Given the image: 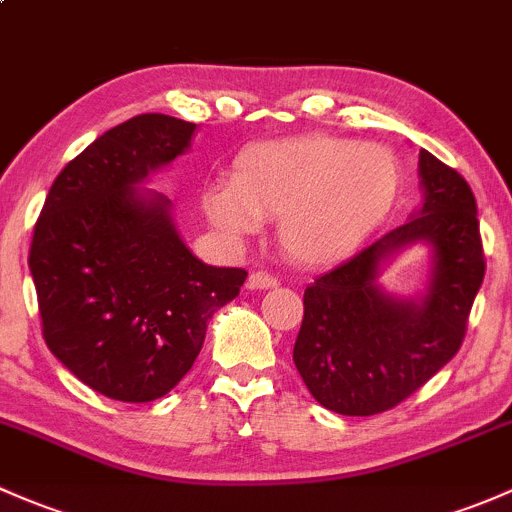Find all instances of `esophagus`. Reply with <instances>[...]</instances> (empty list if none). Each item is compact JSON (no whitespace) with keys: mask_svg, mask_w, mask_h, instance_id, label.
Masks as SVG:
<instances>
[{"mask_svg":"<svg viewBox=\"0 0 512 512\" xmlns=\"http://www.w3.org/2000/svg\"><path fill=\"white\" fill-rule=\"evenodd\" d=\"M277 287V279L267 272H252L247 277V289H274Z\"/></svg>","mask_w":512,"mask_h":512,"instance_id":"esophagus-1","label":"esophagus"}]
</instances>
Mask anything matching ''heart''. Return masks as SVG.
<instances>
[{
    "mask_svg": "<svg viewBox=\"0 0 512 512\" xmlns=\"http://www.w3.org/2000/svg\"><path fill=\"white\" fill-rule=\"evenodd\" d=\"M402 164L383 144L333 134H297L242 149L230 181L201 196L218 233L242 240L279 218V242L294 262L328 267L353 257L395 213Z\"/></svg>",
    "mask_w": 512,
    "mask_h": 512,
    "instance_id": "heart-1",
    "label": "heart"
}]
</instances>
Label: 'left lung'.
Instances as JSON below:
<instances>
[{"label":"left lung","instance_id":"left-lung-1","mask_svg":"<svg viewBox=\"0 0 512 512\" xmlns=\"http://www.w3.org/2000/svg\"><path fill=\"white\" fill-rule=\"evenodd\" d=\"M422 206L304 292L294 365L314 400L348 417L392 410L437 375L461 348L481 289L483 247L476 198L459 171L419 152ZM414 244L430 250L425 289L397 298L379 284L384 267Z\"/></svg>","mask_w":512,"mask_h":512}]
</instances>
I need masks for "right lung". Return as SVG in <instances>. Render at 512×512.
I'll use <instances>...</instances> for the list:
<instances>
[{
	"label": "right lung",
	"instance_id": "right-lung-1",
	"mask_svg": "<svg viewBox=\"0 0 512 512\" xmlns=\"http://www.w3.org/2000/svg\"><path fill=\"white\" fill-rule=\"evenodd\" d=\"M196 129L157 112L107 129L58 174L36 220L29 270L46 346L110 400L174 390L247 277L198 260L174 203L144 188L188 152Z\"/></svg>",
	"mask_w": 512,
	"mask_h": 512
}]
</instances>
